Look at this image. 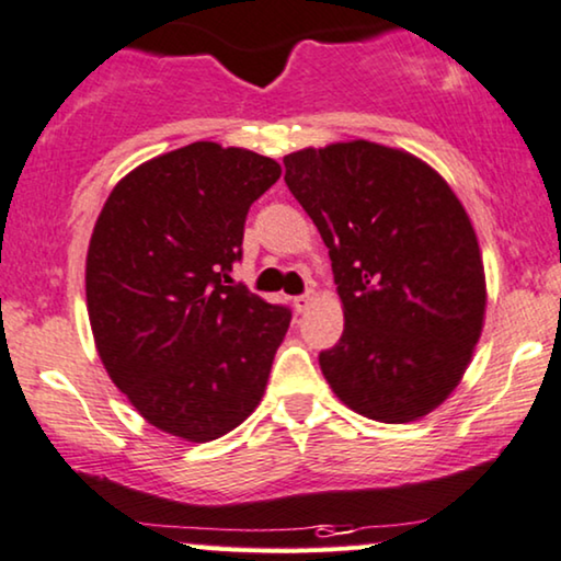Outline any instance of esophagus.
I'll list each match as a JSON object with an SVG mask.
<instances>
[{
    "instance_id": "esophagus-1",
    "label": "esophagus",
    "mask_w": 561,
    "mask_h": 561,
    "mask_svg": "<svg viewBox=\"0 0 561 561\" xmlns=\"http://www.w3.org/2000/svg\"><path fill=\"white\" fill-rule=\"evenodd\" d=\"M312 300H316V293H312V289H308V293L293 297V305H295L297 312H305L312 305Z\"/></svg>"
}]
</instances>
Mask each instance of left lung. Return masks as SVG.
<instances>
[{"label":"left lung","mask_w":561,"mask_h":561,"mask_svg":"<svg viewBox=\"0 0 561 561\" xmlns=\"http://www.w3.org/2000/svg\"><path fill=\"white\" fill-rule=\"evenodd\" d=\"M285 182L328 245L343 333L320 369L351 410L408 423L449 398L484 318L465 207L415 156L351 140L285 156Z\"/></svg>","instance_id":"1"}]
</instances>
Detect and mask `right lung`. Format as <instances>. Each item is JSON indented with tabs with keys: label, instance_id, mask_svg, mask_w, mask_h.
Returning <instances> with one entry per match:
<instances>
[{
	"label": "right lung",
	"instance_id": "right-lung-1",
	"mask_svg": "<svg viewBox=\"0 0 561 561\" xmlns=\"http://www.w3.org/2000/svg\"><path fill=\"white\" fill-rule=\"evenodd\" d=\"M274 159L190 144L130 171L104 203L87 253L96 351L156 428L213 442L264 394L293 310L236 285L249 207Z\"/></svg>",
	"mask_w": 561,
	"mask_h": 561
}]
</instances>
